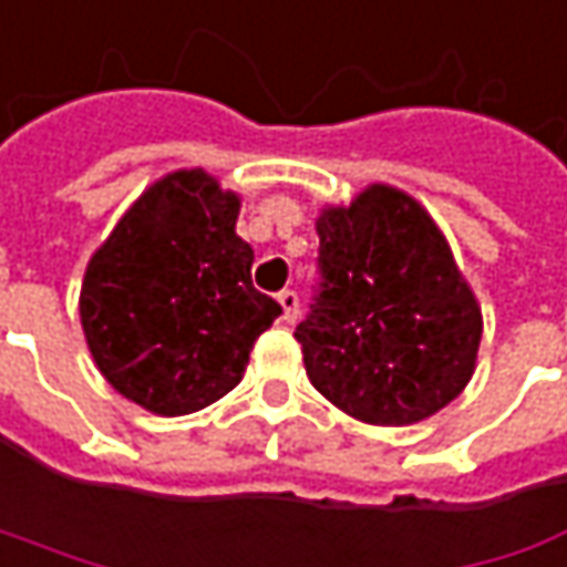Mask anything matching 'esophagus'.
<instances>
[{
    "mask_svg": "<svg viewBox=\"0 0 567 567\" xmlns=\"http://www.w3.org/2000/svg\"><path fill=\"white\" fill-rule=\"evenodd\" d=\"M279 305H282V320L285 323H295L301 317V305H298V295L291 288L279 291Z\"/></svg>",
    "mask_w": 567,
    "mask_h": 567,
    "instance_id": "34e87169",
    "label": "esophagus"
}]
</instances>
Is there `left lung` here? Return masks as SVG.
<instances>
[{
	"instance_id": "left-lung-1",
	"label": "left lung",
	"mask_w": 567,
	"mask_h": 567,
	"mask_svg": "<svg viewBox=\"0 0 567 567\" xmlns=\"http://www.w3.org/2000/svg\"><path fill=\"white\" fill-rule=\"evenodd\" d=\"M320 291L298 323L310 383L368 425H412L463 393L482 310L409 193L371 184L317 218Z\"/></svg>"
}]
</instances>
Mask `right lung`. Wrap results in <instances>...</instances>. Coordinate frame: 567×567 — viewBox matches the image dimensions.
<instances>
[{
    "mask_svg": "<svg viewBox=\"0 0 567 567\" xmlns=\"http://www.w3.org/2000/svg\"><path fill=\"white\" fill-rule=\"evenodd\" d=\"M240 196L203 167L148 186L87 262L79 313L97 371L155 415H186L235 390L282 308L250 279L235 231Z\"/></svg>",
    "mask_w": 567,
    "mask_h": 567,
    "instance_id": "add662e5",
    "label": "right lung"
}]
</instances>
